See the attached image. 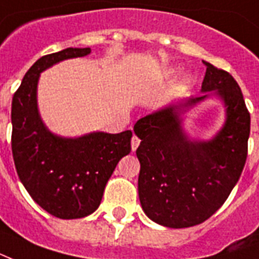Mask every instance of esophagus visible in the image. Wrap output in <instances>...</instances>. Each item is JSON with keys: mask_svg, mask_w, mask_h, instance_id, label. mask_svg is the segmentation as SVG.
Returning a JSON list of instances; mask_svg holds the SVG:
<instances>
[{"mask_svg": "<svg viewBox=\"0 0 259 259\" xmlns=\"http://www.w3.org/2000/svg\"><path fill=\"white\" fill-rule=\"evenodd\" d=\"M139 145H140V139L137 137V136H133V137H132V149L136 151Z\"/></svg>", "mask_w": 259, "mask_h": 259, "instance_id": "1", "label": "esophagus"}]
</instances>
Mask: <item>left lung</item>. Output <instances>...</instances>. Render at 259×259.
I'll return each instance as SVG.
<instances>
[{
    "instance_id": "left-lung-1",
    "label": "left lung",
    "mask_w": 259,
    "mask_h": 259,
    "mask_svg": "<svg viewBox=\"0 0 259 259\" xmlns=\"http://www.w3.org/2000/svg\"><path fill=\"white\" fill-rule=\"evenodd\" d=\"M206 64L202 92H214L225 105L227 119L210 141H191L181 127V112L207 99L189 97L137 120L141 143L139 198L152 221L167 228H188L210 218L227 200L242 176L250 136V112L242 91L227 71Z\"/></svg>"
}]
</instances>
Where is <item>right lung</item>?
Listing matches in <instances>:
<instances>
[{"label": "right lung", "instance_id": "add662e5", "mask_svg": "<svg viewBox=\"0 0 259 259\" xmlns=\"http://www.w3.org/2000/svg\"><path fill=\"white\" fill-rule=\"evenodd\" d=\"M89 53L91 48H67L42 56L26 72L12 100V154L17 176L34 202L61 220L96 211L116 164L132 151V130L64 139L51 133L39 116V74L59 61Z\"/></svg>", "mask_w": 259, "mask_h": 259}]
</instances>
